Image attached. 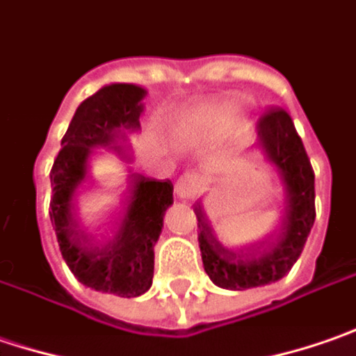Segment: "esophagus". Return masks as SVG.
Here are the masks:
<instances>
[{"label": "esophagus", "instance_id": "1", "mask_svg": "<svg viewBox=\"0 0 356 356\" xmlns=\"http://www.w3.org/2000/svg\"><path fill=\"white\" fill-rule=\"evenodd\" d=\"M205 191V181L195 173H185L175 183V195L179 199H197Z\"/></svg>", "mask_w": 356, "mask_h": 356}]
</instances>
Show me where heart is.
Masks as SVG:
<instances>
[{
    "label": "heart",
    "mask_w": 356,
    "mask_h": 356,
    "mask_svg": "<svg viewBox=\"0 0 356 356\" xmlns=\"http://www.w3.org/2000/svg\"><path fill=\"white\" fill-rule=\"evenodd\" d=\"M235 101H217V103H205L191 109L189 113L181 115L173 123L171 133L179 141H199L215 133L225 123V119L237 111Z\"/></svg>",
    "instance_id": "heart-1"
}]
</instances>
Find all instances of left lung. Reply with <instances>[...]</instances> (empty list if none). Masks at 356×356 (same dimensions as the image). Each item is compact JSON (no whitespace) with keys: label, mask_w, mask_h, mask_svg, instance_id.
<instances>
[{"label":"left lung","mask_w":356,"mask_h":356,"mask_svg":"<svg viewBox=\"0 0 356 356\" xmlns=\"http://www.w3.org/2000/svg\"><path fill=\"white\" fill-rule=\"evenodd\" d=\"M257 147L277 169L285 187V219L277 239L263 251L239 255L217 241L201 207H195L203 267L221 289L245 291L283 279L301 257L315 223V173L286 111L270 109L261 117Z\"/></svg>","instance_id":"obj_1"}]
</instances>
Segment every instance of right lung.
<instances>
[{"instance_id":"obj_1","label":"right lung","mask_w":356,"mask_h":356,"mask_svg":"<svg viewBox=\"0 0 356 356\" xmlns=\"http://www.w3.org/2000/svg\"><path fill=\"white\" fill-rule=\"evenodd\" d=\"M147 91L133 83L103 86L75 111L51 169L49 219L59 251L71 273L93 291L139 297L153 283V247L163 231L165 211L173 205L171 181L129 175L127 205L109 235L83 231L73 211L91 177L99 151L129 157V135L141 129L139 117Z\"/></svg>"}]
</instances>
